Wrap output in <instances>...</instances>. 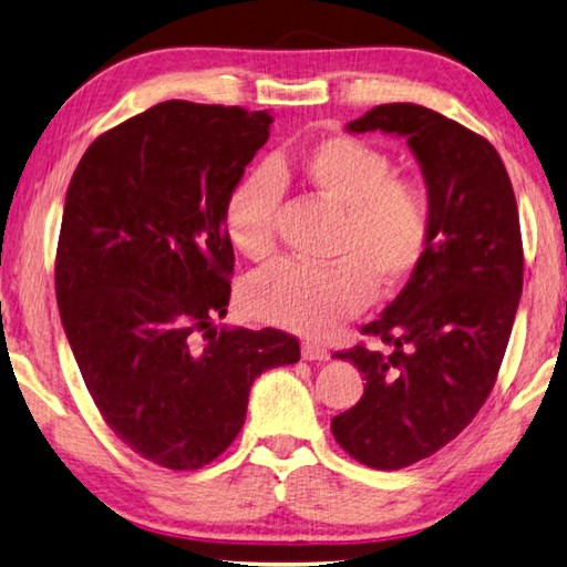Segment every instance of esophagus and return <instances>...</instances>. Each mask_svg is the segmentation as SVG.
<instances>
[{"label": "esophagus", "instance_id": "1", "mask_svg": "<svg viewBox=\"0 0 567 567\" xmlns=\"http://www.w3.org/2000/svg\"><path fill=\"white\" fill-rule=\"evenodd\" d=\"M301 352L306 360H328L330 358V352L323 346L311 343V340H306V343L301 346Z\"/></svg>", "mask_w": 567, "mask_h": 567}]
</instances>
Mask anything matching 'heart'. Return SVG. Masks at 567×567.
Returning <instances> with one entry per match:
<instances>
[{
    "mask_svg": "<svg viewBox=\"0 0 567 567\" xmlns=\"http://www.w3.org/2000/svg\"><path fill=\"white\" fill-rule=\"evenodd\" d=\"M392 173L380 147L352 135H328L293 159H271L239 177L224 199L227 239L251 261L271 256L281 179H298L340 209L330 264L276 261L244 284V308L264 323L326 338L358 316L375 293L400 288L432 244V197L422 183Z\"/></svg>",
    "mask_w": 567,
    "mask_h": 567,
    "instance_id": "heart-1",
    "label": "heart"
}]
</instances>
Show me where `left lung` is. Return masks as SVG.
I'll list each match as a JSON object with an SVG mask.
<instances>
[{"label": "left lung", "mask_w": 567, "mask_h": 567, "mask_svg": "<svg viewBox=\"0 0 567 567\" xmlns=\"http://www.w3.org/2000/svg\"><path fill=\"white\" fill-rule=\"evenodd\" d=\"M408 141L432 197V244L408 286L336 358L365 375L360 402L330 422L360 464L394 472L450 444L494 390L523 291L516 195L486 137L414 103H384L348 123Z\"/></svg>", "instance_id": "left-lung-1"}]
</instances>
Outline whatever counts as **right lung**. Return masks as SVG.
Returning a JSON list of instances; mask_svg holds the SVG:
<instances>
[{
	"label": "right lung",
	"mask_w": 567,
	"mask_h": 567,
	"mask_svg": "<svg viewBox=\"0 0 567 567\" xmlns=\"http://www.w3.org/2000/svg\"><path fill=\"white\" fill-rule=\"evenodd\" d=\"M271 123L157 103L95 137L66 192L56 301L73 358L117 440L173 472L215 462L254 380L301 358L284 330L215 326L234 271L224 199Z\"/></svg>",
	"instance_id": "1"
}]
</instances>
